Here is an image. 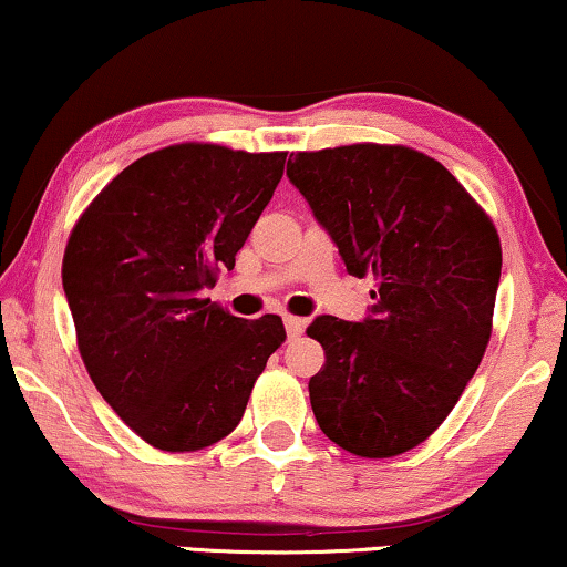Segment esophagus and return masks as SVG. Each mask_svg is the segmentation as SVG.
Here are the masks:
<instances>
[{
  "label": "esophagus",
  "mask_w": 567,
  "mask_h": 567,
  "mask_svg": "<svg viewBox=\"0 0 567 567\" xmlns=\"http://www.w3.org/2000/svg\"><path fill=\"white\" fill-rule=\"evenodd\" d=\"M284 326H286V336H289V338H299L301 330H305V320L293 318V315H286Z\"/></svg>",
  "instance_id": "obj_1"
}]
</instances>
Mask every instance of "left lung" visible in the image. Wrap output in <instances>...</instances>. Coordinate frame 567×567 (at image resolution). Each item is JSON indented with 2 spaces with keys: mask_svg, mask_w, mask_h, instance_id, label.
<instances>
[{
  "mask_svg": "<svg viewBox=\"0 0 567 567\" xmlns=\"http://www.w3.org/2000/svg\"><path fill=\"white\" fill-rule=\"evenodd\" d=\"M286 176L351 276H374L362 322L320 315L310 380L320 430L362 458L424 443L451 414L492 333L503 249L487 213L440 161L406 145L291 153Z\"/></svg>",
  "mask_w": 567,
  "mask_h": 567,
  "instance_id": "obj_1",
  "label": "left lung"
}]
</instances>
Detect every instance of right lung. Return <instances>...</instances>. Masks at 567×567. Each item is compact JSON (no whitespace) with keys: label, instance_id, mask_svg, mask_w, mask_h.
I'll use <instances>...</instances> for the list:
<instances>
[{"label":"right lung","instance_id":"right-lung-1","mask_svg":"<svg viewBox=\"0 0 567 567\" xmlns=\"http://www.w3.org/2000/svg\"><path fill=\"white\" fill-rule=\"evenodd\" d=\"M284 164L286 153L168 145L116 174L70 234L62 284L80 357L158 451H203L234 432L286 341L278 315L241 320L205 297L234 268Z\"/></svg>","mask_w":567,"mask_h":567}]
</instances>
